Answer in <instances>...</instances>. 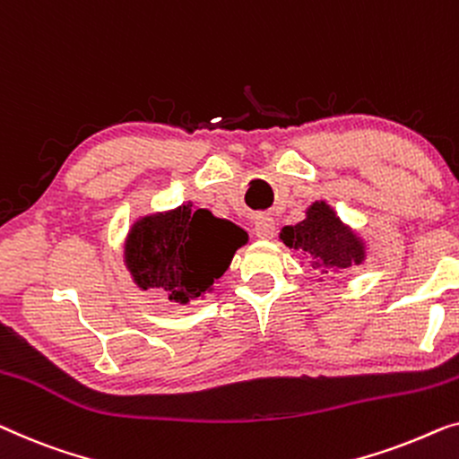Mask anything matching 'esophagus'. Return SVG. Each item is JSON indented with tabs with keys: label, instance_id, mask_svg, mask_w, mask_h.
<instances>
[{
	"label": "esophagus",
	"instance_id": "obj_1",
	"mask_svg": "<svg viewBox=\"0 0 459 459\" xmlns=\"http://www.w3.org/2000/svg\"><path fill=\"white\" fill-rule=\"evenodd\" d=\"M255 234H256V238H261V240H271V238L275 236V221H273V217H269V215L256 217Z\"/></svg>",
	"mask_w": 459,
	"mask_h": 459
}]
</instances>
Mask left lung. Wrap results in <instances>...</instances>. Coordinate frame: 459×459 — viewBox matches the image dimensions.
Returning <instances> with one entry per match:
<instances>
[{
	"label": "left lung",
	"instance_id": "1",
	"mask_svg": "<svg viewBox=\"0 0 459 459\" xmlns=\"http://www.w3.org/2000/svg\"><path fill=\"white\" fill-rule=\"evenodd\" d=\"M279 240L307 255L312 269L325 275L342 273L362 264L367 258V246L360 236L354 234L325 201L312 203L307 209V219L300 223L285 225L279 231Z\"/></svg>",
	"mask_w": 459,
	"mask_h": 459
}]
</instances>
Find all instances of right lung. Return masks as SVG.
<instances>
[{"label": "right lung", "instance_id": "1", "mask_svg": "<svg viewBox=\"0 0 459 459\" xmlns=\"http://www.w3.org/2000/svg\"><path fill=\"white\" fill-rule=\"evenodd\" d=\"M248 236L228 219L192 204L136 219L124 244V263L141 290H159L188 304L213 290Z\"/></svg>", "mask_w": 459, "mask_h": 459}]
</instances>
